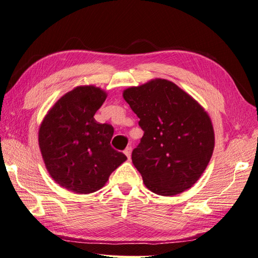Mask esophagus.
Segmentation results:
<instances>
[{
	"label": "esophagus",
	"instance_id": "obj_1",
	"mask_svg": "<svg viewBox=\"0 0 258 258\" xmlns=\"http://www.w3.org/2000/svg\"><path fill=\"white\" fill-rule=\"evenodd\" d=\"M123 152H124V155L128 157V159L130 160V158H131V147H127Z\"/></svg>",
	"mask_w": 258,
	"mask_h": 258
}]
</instances>
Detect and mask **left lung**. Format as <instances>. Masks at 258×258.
<instances>
[{
    "label": "left lung",
    "instance_id": "8db88e82",
    "mask_svg": "<svg viewBox=\"0 0 258 258\" xmlns=\"http://www.w3.org/2000/svg\"><path fill=\"white\" fill-rule=\"evenodd\" d=\"M144 130L133 164L145 186L175 196L195 185L208 166L215 134L208 113L190 94L166 79L123 90Z\"/></svg>",
    "mask_w": 258,
    "mask_h": 258
}]
</instances>
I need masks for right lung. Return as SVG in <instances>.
<instances>
[{
  "label": "right lung",
  "instance_id": "add662e5",
  "mask_svg": "<svg viewBox=\"0 0 258 258\" xmlns=\"http://www.w3.org/2000/svg\"><path fill=\"white\" fill-rule=\"evenodd\" d=\"M106 98L101 88L79 86L57 100L40 124L39 147L46 170L72 192L99 190L127 160L110 146L112 125L93 118Z\"/></svg>",
  "mask_w": 258,
  "mask_h": 258
}]
</instances>
